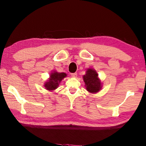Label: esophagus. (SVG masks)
Returning a JSON list of instances; mask_svg holds the SVG:
<instances>
[{
    "label": "esophagus",
    "instance_id": "obj_1",
    "mask_svg": "<svg viewBox=\"0 0 146 146\" xmlns=\"http://www.w3.org/2000/svg\"><path fill=\"white\" fill-rule=\"evenodd\" d=\"M70 75H71V76H72V77H76L77 74L76 73V72L75 73H72V74H70Z\"/></svg>",
    "mask_w": 146,
    "mask_h": 146
}]
</instances>
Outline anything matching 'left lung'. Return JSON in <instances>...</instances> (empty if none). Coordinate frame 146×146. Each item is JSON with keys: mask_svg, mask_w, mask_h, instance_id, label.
Masks as SVG:
<instances>
[{"mask_svg": "<svg viewBox=\"0 0 146 146\" xmlns=\"http://www.w3.org/2000/svg\"><path fill=\"white\" fill-rule=\"evenodd\" d=\"M98 74L93 69H88L83 79L88 92L92 94L97 93L102 88V83L98 77Z\"/></svg>", "mask_w": 146, "mask_h": 146, "instance_id": "1", "label": "left lung"}]
</instances>
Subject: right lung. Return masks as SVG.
<instances>
[{
  "mask_svg": "<svg viewBox=\"0 0 146 146\" xmlns=\"http://www.w3.org/2000/svg\"><path fill=\"white\" fill-rule=\"evenodd\" d=\"M67 76V74L64 72H58L56 71H53L50 74V77L49 80L44 83V86L46 90L52 91L58 87L59 83L61 80Z\"/></svg>",
  "mask_w": 146,
  "mask_h": 146,
  "instance_id": "obj_1",
  "label": "right lung"
}]
</instances>
